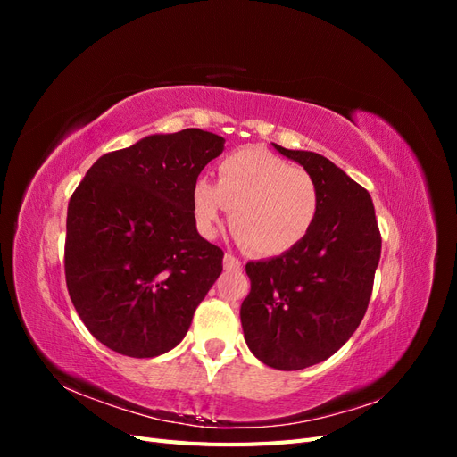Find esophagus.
I'll list each match as a JSON object with an SVG mask.
<instances>
[{
	"mask_svg": "<svg viewBox=\"0 0 457 457\" xmlns=\"http://www.w3.org/2000/svg\"><path fill=\"white\" fill-rule=\"evenodd\" d=\"M223 265H225V269H227V270H238V269H242V261L234 257L232 253H225Z\"/></svg>",
	"mask_w": 457,
	"mask_h": 457,
	"instance_id": "esophagus-1",
	"label": "esophagus"
}]
</instances>
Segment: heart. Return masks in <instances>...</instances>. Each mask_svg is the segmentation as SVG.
Wrapping results in <instances>:
<instances>
[{
	"label": "heart",
	"mask_w": 457,
	"mask_h": 457,
	"mask_svg": "<svg viewBox=\"0 0 457 457\" xmlns=\"http://www.w3.org/2000/svg\"><path fill=\"white\" fill-rule=\"evenodd\" d=\"M192 210L205 237L230 210V230L245 250L280 255L309 237L320 213V188L294 163L262 148H242L219 162L217 185L196 179Z\"/></svg>",
	"instance_id": "heart-1"
}]
</instances>
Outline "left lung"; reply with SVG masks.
<instances>
[{
  "label": "left lung",
  "mask_w": 457,
  "mask_h": 457,
  "mask_svg": "<svg viewBox=\"0 0 457 457\" xmlns=\"http://www.w3.org/2000/svg\"><path fill=\"white\" fill-rule=\"evenodd\" d=\"M320 188V213L309 237L269 261H250L252 289L240 320L247 347L276 370H303L339 351L362 322L381 255L368 195L328 158L274 145Z\"/></svg>",
  "instance_id": "obj_1"
}]
</instances>
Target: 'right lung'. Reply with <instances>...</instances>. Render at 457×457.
I'll return each instance as SVG.
<instances>
[{
	"mask_svg": "<svg viewBox=\"0 0 457 457\" xmlns=\"http://www.w3.org/2000/svg\"><path fill=\"white\" fill-rule=\"evenodd\" d=\"M225 148L202 129L150 135L96 160L68 202L64 274L81 322L108 349L152 358L181 343L223 272L192 185Z\"/></svg>",
	"mask_w": 457,
	"mask_h": 457,
	"instance_id": "add662e5",
	"label": "right lung"
}]
</instances>
